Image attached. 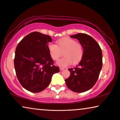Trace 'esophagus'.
Returning a JSON list of instances; mask_svg holds the SVG:
<instances>
[{
    "instance_id": "1",
    "label": "esophagus",
    "mask_w": 120,
    "mask_h": 120,
    "mask_svg": "<svg viewBox=\"0 0 120 120\" xmlns=\"http://www.w3.org/2000/svg\"><path fill=\"white\" fill-rule=\"evenodd\" d=\"M64 70V68H60V71H62V70Z\"/></svg>"
}]
</instances>
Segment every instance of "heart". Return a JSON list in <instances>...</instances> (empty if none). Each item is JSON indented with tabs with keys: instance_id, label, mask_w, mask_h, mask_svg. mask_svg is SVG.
I'll return each mask as SVG.
<instances>
[{
	"instance_id": "heart-1",
	"label": "heart",
	"mask_w": 120,
	"mask_h": 120,
	"mask_svg": "<svg viewBox=\"0 0 120 120\" xmlns=\"http://www.w3.org/2000/svg\"><path fill=\"white\" fill-rule=\"evenodd\" d=\"M57 45L54 43L49 44V53L54 60H57L62 54L63 57L57 62L60 67H66L71 65L77 64L82 60L83 56V48L81 44L77 43L75 39L70 38H64L57 41Z\"/></svg>"
}]
</instances>
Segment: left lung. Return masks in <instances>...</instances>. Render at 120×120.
<instances>
[{"instance_id":"left-lung-1","label":"left lung","mask_w":120,"mask_h":120,"mask_svg":"<svg viewBox=\"0 0 120 120\" xmlns=\"http://www.w3.org/2000/svg\"><path fill=\"white\" fill-rule=\"evenodd\" d=\"M70 37L79 40L84 52L79 65L68 69L70 76L65 81L70 90L84 92L92 88L98 80L103 66L102 51L96 41L89 35L78 33Z\"/></svg>"}]
</instances>
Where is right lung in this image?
<instances>
[{
  "instance_id": "right-lung-1",
  "label": "right lung",
  "mask_w": 120,
  "mask_h": 120,
  "mask_svg": "<svg viewBox=\"0 0 120 120\" xmlns=\"http://www.w3.org/2000/svg\"><path fill=\"white\" fill-rule=\"evenodd\" d=\"M52 41L49 36L33 32L25 37L16 48V74L21 86L30 92L43 90L50 84L52 75L60 71L49 53L48 43Z\"/></svg>"
}]
</instances>
